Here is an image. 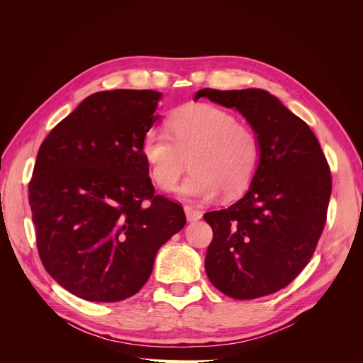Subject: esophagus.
Listing matches in <instances>:
<instances>
[{
    "instance_id": "1",
    "label": "esophagus",
    "mask_w": 363,
    "mask_h": 363,
    "mask_svg": "<svg viewBox=\"0 0 363 363\" xmlns=\"http://www.w3.org/2000/svg\"><path fill=\"white\" fill-rule=\"evenodd\" d=\"M184 213H186V218H188L189 223L199 221V219H201V216H203L201 211H199V208H194L191 206H184Z\"/></svg>"
}]
</instances>
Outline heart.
Instances as JSON below:
<instances>
[{
  "instance_id": "heart-1",
  "label": "heart",
  "mask_w": 363,
  "mask_h": 363,
  "mask_svg": "<svg viewBox=\"0 0 363 363\" xmlns=\"http://www.w3.org/2000/svg\"><path fill=\"white\" fill-rule=\"evenodd\" d=\"M167 130H148L139 148L160 189L175 188L188 157L192 171L180 188L188 199L208 201L221 191L233 199L255 180L262 160L260 142L225 108L206 103L184 106L171 115Z\"/></svg>"
}]
</instances>
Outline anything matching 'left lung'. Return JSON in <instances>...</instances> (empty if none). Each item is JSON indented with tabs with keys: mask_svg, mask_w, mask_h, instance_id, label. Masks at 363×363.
Masks as SVG:
<instances>
[{
	"mask_svg": "<svg viewBox=\"0 0 363 363\" xmlns=\"http://www.w3.org/2000/svg\"><path fill=\"white\" fill-rule=\"evenodd\" d=\"M236 108L255 131L260 167L247 194L224 211L204 213L213 230L206 274L216 289L236 300L277 292L311 260L325 225L332 177L313 131L263 89H201Z\"/></svg>",
	"mask_w": 363,
	"mask_h": 363,
	"instance_id": "left-lung-1",
	"label": "left lung"
}]
</instances>
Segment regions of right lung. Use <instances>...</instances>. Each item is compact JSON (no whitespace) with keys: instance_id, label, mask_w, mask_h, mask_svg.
Segmentation results:
<instances>
[{"instance_id":"obj_1","label":"right lung","mask_w":363,"mask_h":363,"mask_svg":"<svg viewBox=\"0 0 363 363\" xmlns=\"http://www.w3.org/2000/svg\"><path fill=\"white\" fill-rule=\"evenodd\" d=\"M160 100L148 89L92 94L39 148L28 186L39 256L83 300L135 295L159 248L186 224L180 204L155 194L139 150Z\"/></svg>"}]
</instances>
